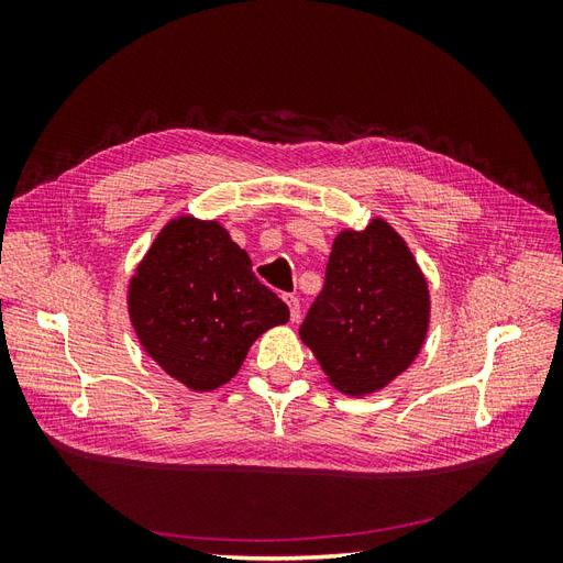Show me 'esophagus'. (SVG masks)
Segmentation results:
<instances>
[{
  "instance_id": "esophagus-1",
  "label": "esophagus",
  "mask_w": 563,
  "mask_h": 563,
  "mask_svg": "<svg viewBox=\"0 0 563 563\" xmlns=\"http://www.w3.org/2000/svg\"><path fill=\"white\" fill-rule=\"evenodd\" d=\"M284 300L288 305V312H291V321L300 319V300L294 294H284Z\"/></svg>"
}]
</instances>
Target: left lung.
<instances>
[{"mask_svg":"<svg viewBox=\"0 0 563 563\" xmlns=\"http://www.w3.org/2000/svg\"><path fill=\"white\" fill-rule=\"evenodd\" d=\"M428 323V282L401 236L376 218L362 232L335 236L300 340L333 387L362 397L413 364Z\"/></svg>","mask_w":563,"mask_h":563,"instance_id":"left-lung-1","label":"left lung"}]
</instances>
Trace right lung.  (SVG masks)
Returning <instances> with one entry per match:
<instances>
[{
  "label": "right lung",
  "instance_id": "1",
  "mask_svg": "<svg viewBox=\"0 0 563 563\" xmlns=\"http://www.w3.org/2000/svg\"><path fill=\"white\" fill-rule=\"evenodd\" d=\"M145 352L190 389L225 385L253 340L288 321V308L251 272V258L216 220L168 223L129 286Z\"/></svg>",
  "mask_w": 563,
  "mask_h": 563
}]
</instances>
